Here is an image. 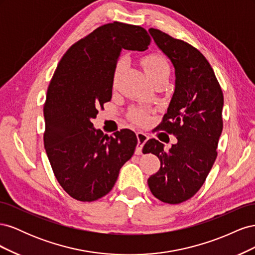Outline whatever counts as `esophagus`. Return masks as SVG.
<instances>
[{
  "label": "esophagus",
  "instance_id": "obj_1",
  "mask_svg": "<svg viewBox=\"0 0 255 255\" xmlns=\"http://www.w3.org/2000/svg\"><path fill=\"white\" fill-rule=\"evenodd\" d=\"M137 139H138V143H137V146H136V150H135V153L137 154V155H139V154L142 153V148L144 143L146 142V140L149 139V137L146 136L144 133L142 132H137Z\"/></svg>",
  "mask_w": 255,
  "mask_h": 255
}]
</instances>
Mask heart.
Instances as JSON below:
<instances>
[{
    "instance_id": "heart-1",
    "label": "heart",
    "mask_w": 255,
    "mask_h": 255,
    "mask_svg": "<svg viewBox=\"0 0 255 255\" xmlns=\"http://www.w3.org/2000/svg\"><path fill=\"white\" fill-rule=\"evenodd\" d=\"M125 61H126L125 58H121L119 60L117 68H116V74L118 73L121 67L125 65ZM142 67L146 75H153V74H157L161 72H169V70H170L167 60L163 56L159 55V54H151L149 56H145L142 59ZM130 118L137 123H145L148 121V116H146V114L143 111H140V110L133 111L132 114H130Z\"/></svg>"
}]
</instances>
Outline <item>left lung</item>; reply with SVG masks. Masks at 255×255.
I'll list each match as a JSON object with an SVG mask.
<instances>
[{"label": "left lung", "instance_id": "left-lung-1", "mask_svg": "<svg viewBox=\"0 0 255 255\" xmlns=\"http://www.w3.org/2000/svg\"><path fill=\"white\" fill-rule=\"evenodd\" d=\"M149 33L174 68V92L159 127L177 142L169 151L154 138L145 142L142 151L160 160L148 185L160 201L177 204L197 194L217 157L223 94L210 63L196 48L159 29Z\"/></svg>", "mask_w": 255, "mask_h": 255}]
</instances>
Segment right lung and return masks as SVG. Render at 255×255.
I'll return each instance as SVG.
<instances>
[{"instance_id": "obj_1", "label": "right lung", "mask_w": 255, "mask_h": 255, "mask_svg": "<svg viewBox=\"0 0 255 255\" xmlns=\"http://www.w3.org/2000/svg\"><path fill=\"white\" fill-rule=\"evenodd\" d=\"M150 42L141 26L109 23L74 43L54 72L43 109L44 149L60 186L79 201L109 194L121 167L133 156V130L109 136L91 120L111 101L121 51L142 52Z\"/></svg>"}]
</instances>
